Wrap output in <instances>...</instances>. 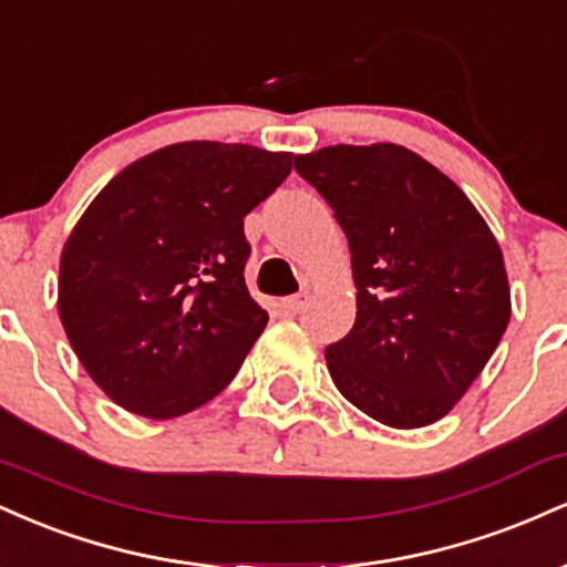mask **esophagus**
Masks as SVG:
<instances>
[{
	"mask_svg": "<svg viewBox=\"0 0 567 567\" xmlns=\"http://www.w3.org/2000/svg\"><path fill=\"white\" fill-rule=\"evenodd\" d=\"M309 298H306V292H298V296H288L279 301V309L285 311V315H298V311H303V306Z\"/></svg>",
	"mask_w": 567,
	"mask_h": 567,
	"instance_id": "obj_1",
	"label": "esophagus"
}]
</instances>
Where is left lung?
I'll return each mask as SVG.
<instances>
[{
    "label": "left lung",
    "instance_id": "left-lung-1",
    "mask_svg": "<svg viewBox=\"0 0 567 567\" xmlns=\"http://www.w3.org/2000/svg\"><path fill=\"white\" fill-rule=\"evenodd\" d=\"M296 173L349 239L357 320L324 349L338 392L386 426L434 424L509 324L496 237L445 173L396 143L324 146Z\"/></svg>",
    "mask_w": 567,
    "mask_h": 567
}]
</instances>
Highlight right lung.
<instances>
[{
  "label": "right lung",
  "instance_id": "add662e5",
  "mask_svg": "<svg viewBox=\"0 0 567 567\" xmlns=\"http://www.w3.org/2000/svg\"><path fill=\"white\" fill-rule=\"evenodd\" d=\"M290 167L247 143H173L90 202L63 247L58 315L116 405L165 421L229 386L269 322L245 285V216Z\"/></svg>",
  "mask_w": 567,
  "mask_h": 567
}]
</instances>
